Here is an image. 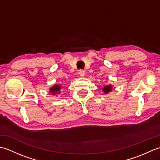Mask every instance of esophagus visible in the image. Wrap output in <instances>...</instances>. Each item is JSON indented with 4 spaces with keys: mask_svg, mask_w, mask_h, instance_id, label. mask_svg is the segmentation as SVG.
Returning a JSON list of instances; mask_svg holds the SVG:
<instances>
[{
    "mask_svg": "<svg viewBox=\"0 0 160 160\" xmlns=\"http://www.w3.org/2000/svg\"><path fill=\"white\" fill-rule=\"evenodd\" d=\"M79 75H80V76H81V77H84V76H85V71H84L82 69H80L79 71Z\"/></svg>",
    "mask_w": 160,
    "mask_h": 160,
    "instance_id": "1",
    "label": "esophagus"
}]
</instances>
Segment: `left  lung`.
<instances>
[{
  "instance_id": "8db88e82",
  "label": "left lung",
  "mask_w": 160,
  "mask_h": 160,
  "mask_svg": "<svg viewBox=\"0 0 160 160\" xmlns=\"http://www.w3.org/2000/svg\"><path fill=\"white\" fill-rule=\"evenodd\" d=\"M102 90L104 93H108L109 91H111L112 90V87H111V85L105 86Z\"/></svg>"
}]
</instances>
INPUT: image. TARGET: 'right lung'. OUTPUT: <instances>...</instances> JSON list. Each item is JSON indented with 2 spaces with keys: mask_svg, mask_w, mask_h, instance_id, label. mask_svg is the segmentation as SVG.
<instances>
[{
  "mask_svg": "<svg viewBox=\"0 0 160 160\" xmlns=\"http://www.w3.org/2000/svg\"><path fill=\"white\" fill-rule=\"evenodd\" d=\"M60 89L61 86L59 85H54L52 88L50 89V92L52 93L53 95L55 94H60Z\"/></svg>",
  "mask_w": 160,
  "mask_h": 160,
  "instance_id": "add662e5",
  "label": "right lung"
}]
</instances>
